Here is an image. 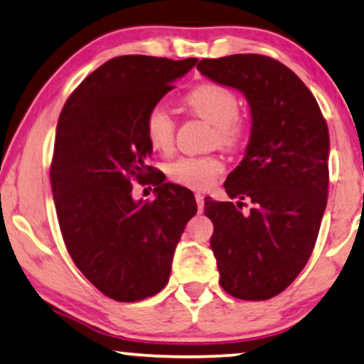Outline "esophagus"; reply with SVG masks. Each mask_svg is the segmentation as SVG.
<instances>
[{
    "label": "esophagus",
    "mask_w": 364,
    "mask_h": 364,
    "mask_svg": "<svg viewBox=\"0 0 364 364\" xmlns=\"http://www.w3.org/2000/svg\"><path fill=\"white\" fill-rule=\"evenodd\" d=\"M196 198V205H198V211H203V206H205V196L201 195V193H196L195 195Z\"/></svg>",
    "instance_id": "1"
}]
</instances>
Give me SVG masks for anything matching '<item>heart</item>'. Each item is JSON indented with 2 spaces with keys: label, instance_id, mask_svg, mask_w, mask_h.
<instances>
[{
  "label": "heart",
  "instance_id": "1",
  "mask_svg": "<svg viewBox=\"0 0 364 364\" xmlns=\"http://www.w3.org/2000/svg\"><path fill=\"white\" fill-rule=\"evenodd\" d=\"M185 104L191 112L213 124V141L227 149H237L247 137L248 124L238 112V97L222 84H201L188 92ZM176 122L161 105H154L144 117V136L149 146L159 153H169L174 144ZM222 158L215 154L181 156L166 166L171 181L193 190H206L223 173Z\"/></svg>",
  "mask_w": 364,
  "mask_h": 364
}]
</instances>
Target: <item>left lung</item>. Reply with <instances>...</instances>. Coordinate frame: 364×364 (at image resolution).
<instances>
[{
    "instance_id": "obj_1",
    "label": "left lung",
    "mask_w": 364,
    "mask_h": 364,
    "mask_svg": "<svg viewBox=\"0 0 364 364\" xmlns=\"http://www.w3.org/2000/svg\"><path fill=\"white\" fill-rule=\"evenodd\" d=\"M196 68L250 104L247 154L225 181L240 201L205 198V215L223 291L267 301L294 282L314 250L328 203V124L304 82L272 57L203 58ZM245 200L252 206L243 212Z\"/></svg>"
}]
</instances>
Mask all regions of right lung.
I'll return each mask as SVG.
<instances>
[{
    "label": "right lung",
    "instance_id": "right-lung-1",
    "mask_svg": "<svg viewBox=\"0 0 364 364\" xmlns=\"http://www.w3.org/2000/svg\"><path fill=\"white\" fill-rule=\"evenodd\" d=\"M195 63L110 58L80 82L58 117L50 183L60 232L77 269L114 301H142L168 284L174 248L198 210L190 190L153 176L144 136L148 110ZM134 181L156 186L153 202L132 200Z\"/></svg>",
    "mask_w": 364,
    "mask_h": 364
}]
</instances>
